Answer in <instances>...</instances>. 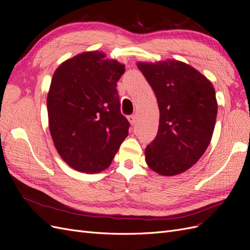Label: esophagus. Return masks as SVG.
I'll list each match as a JSON object with an SVG mask.
<instances>
[{"label":"esophagus","instance_id":"1","mask_svg":"<svg viewBox=\"0 0 250 250\" xmlns=\"http://www.w3.org/2000/svg\"><path fill=\"white\" fill-rule=\"evenodd\" d=\"M128 120H129L130 124L133 125L135 123V121H137V115H131L130 117H128Z\"/></svg>","mask_w":250,"mask_h":250}]
</instances>
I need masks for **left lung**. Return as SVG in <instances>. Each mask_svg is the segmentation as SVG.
<instances>
[{
	"label": "left lung",
	"instance_id": "left-lung-1",
	"mask_svg": "<svg viewBox=\"0 0 250 250\" xmlns=\"http://www.w3.org/2000/svg\"><path fill=\"white\" fill-rule=\"evenodd\" d=\"M156 96L160 124L145 150L148 167L162 176L190 169L206 152L216 124L218 103L211 82L175 59L138 62Z\"/></svg>",
	"mask_w": 250,
	"mask_h": 250
}]
</instances>
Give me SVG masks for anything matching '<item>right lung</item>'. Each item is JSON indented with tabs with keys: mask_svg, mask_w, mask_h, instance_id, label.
<instances>
[{
	"mask_svg": "<svg viewBox=\"0 0 250 250\" xmlns=\"http://www.w3.org/2000/svg\"><path fill=\"white\" fill-rule=\"evenodd\" d=\"M125 64L88 51L55 70L47 97L49 129L60 157L84 173L107 169L129 123L120 111L117 82Z\"/></svg>",
	"mask_w": 250,
	"mask_h": 250,
	"instance_id": "obj_1",
	"label": "right lung"
}]
</instances>
